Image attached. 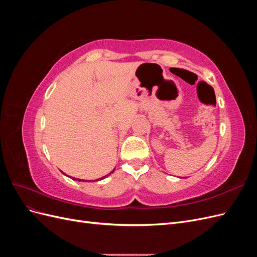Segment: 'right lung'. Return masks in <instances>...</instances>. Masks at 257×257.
<instances>
[{"label": "right lung", "mask_w": 257, "mask_h": 257, "mask_svg": "<svg viewBox=\"0 0 257 257\" xmlns=\"http://www.w3.org/2000/svg\"><path fill=\"white\" fill-rule=\"evenodd\" d=\"M114 170V169H113ZM113 170H112V172L111 173H113ZM110 173V174H111ZM108 175H106V176H104V177H102V178H99V179H97V180L96 181H98V180H102V179H104V178H106ZM69 178H71V177H69ZM72 179H74V180H77V181H83V180H81V179H77V178H72Z\"/></svg>", "instance_id": "obj_1"}]
</instances>
